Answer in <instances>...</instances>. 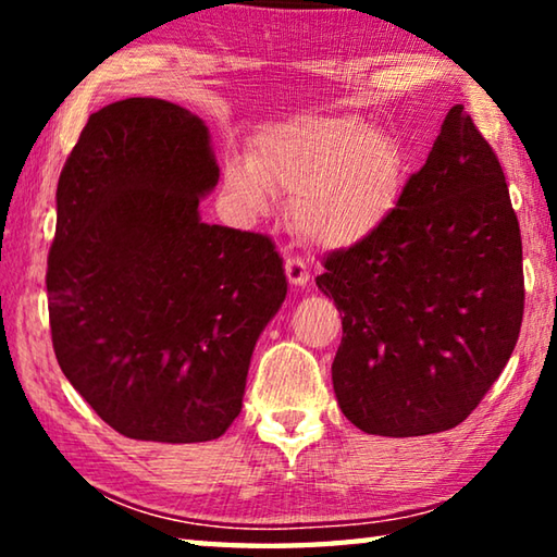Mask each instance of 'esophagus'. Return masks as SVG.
Returning a JSON list of instances; mask_svg holds the SVG:
<instances>
[{
  "mask_svg": "<svg viewBox=\"0 0 557 557\" xmlns=\"http://www.w3.org/2000/svg\"><path fill=\"white\" fill-rule=\"evenodd\" d=\"M285 272H287V280H289L292 287H305L307 285L309 270L299 258H287L285 260Z\"/></svg>",
  "mask_w": 557,
  "mask_h": 557,
  "instance_id": "esophagus-1",
  "label": "esophagus"
}]
</instances>
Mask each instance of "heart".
<instances>
[{
  "label": "heart",
  "mask_w": 557,
  "mask_h": 557,
  "mask_svg": "<svg viewBox=\"0 0 557 557\" xmlns=\"http://www.w3.org/2000/svg\"><path fill=\"white\" fill-rule=\"evenodd\" d=\"M400 145L363 120L299 115L260 129L248 157H231L223 188L245 215L265 213L275 191L309 243L354 248L379 233L403 191Z\"/></svg>",
  "instance_id": "1"
}]
</instances>
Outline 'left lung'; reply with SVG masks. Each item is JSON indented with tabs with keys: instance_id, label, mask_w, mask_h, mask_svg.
<instances>
[{
	"instance_id": "8db88e82",
	"label": "left lung",
	"mask_w": 557,
	"mask_h": 557,
	"mask_svg": "<svg viewBox=\"0 0 557 557\" xmlns=\"http://www.w3.org/2000/svg\"><path fill=\"white\" fill-rule=\"evenodd\" d=\"M324 268L317 287L344 326L332 381L346 418L383 437L467 420L518 342L523 250L504 169L465 106L379 233Z\"/></svg>"
}]
</instances>
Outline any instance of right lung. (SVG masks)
<instances>
[{
    "label": "right lung",
    "instance_id": "obj_1",
    "mask_svg": "<svg viewBox=\"0 0 557 557\" xmlns=\"http://www.w3.org/2000/svg\"><path fill=\"white\" fill-rule=\"evenodd\" d=\"M215 184L206 122L157 98L92 112L65 159L46 272L53 351L125 437H221L287 297L268 235L201 221Z\"/></svg>",
    "mask_w": 557,
    "mask_h": 557
}]
</instances>
